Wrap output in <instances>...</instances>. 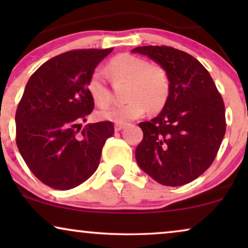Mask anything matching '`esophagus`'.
<instances>
[{
    "label": "esophagus",
    "mask_w": 248,
    "mask_h": 248,
    "mask_svg": "<svg viewBox=\"0 0 248 248\" xmlns=\"http://www.w3.org/2000/svg\"><path fill=\"white\" fill-rule=\"evenodd\" d=\"M124 126H125V125H124L123 123H115V125H114V127H115V131H116V132L121 131L122 128H124Z\"/></svg>",
    "instance_id": "1"
}]
</instances>
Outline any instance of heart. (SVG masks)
Here are the masks:
<instances>
[{"label": "heart", "mask_w": 248, "mask_h": 248, "mask_svg": "<svg viewBox=\"0 0 248 248\" xmlns=\"http://www.w3.org/2000/svg\"><path fill=\"white\" fill-rule=\"evenodd\" d=\"M106 73L114 84H127L125 99L127 103L99 110V120L125 123L140 117L148 108L158 111L164 108L170 93V80L164 66L149 63L132 54H120L106 65ZM87 89L94 104L106 107L111 101V93L104 74L94 71L87 83Z\"/></svg>", "instance_id": "obj_1"}]
</instances>
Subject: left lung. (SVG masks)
Instances as JSON below:
<instances>
[{"label":"left lung","instance_id":"1","mask_svg":"<svg viewBox=\"0 0 248 248\" xmlns=\"http://www.w3.org/2000/svg\"><path fill=\"white\" fill-rule=\"evenodd\" d=\"M170 80L161 113L141 122L143 139L135 150L142 170L166 186L194 181L217 157L226 133L225 104L208 70L189 54L169 46H141Z\"/></svg>","mask_w":248,"mask_h":248}]
</instances>
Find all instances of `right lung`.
<instances>
[{
	"mask_svg": "<svg viewBox=\"0 0 248 248\" xmlns=\"http://www.w3.org/2000/svg\"><path fill=\"white\" fill-rule=\"evenodd\" d=\"M113 49L60 54L27 82L16 113V141L28 168L49 187L64 191L87 181L99 166L105 142L114 134L109 121L82 130L79 124L94 107L88 80Z\"/></svg>",
	"mask_w": 248,
	"mask_h": 248,
	"instance_id": "right-lung-1",
	"label": "right lung"
}]
</instances>
